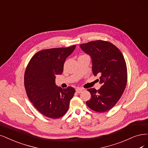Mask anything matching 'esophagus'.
<instances>
[{
    "instance_id": "1",
    "label": "esophagus",
    "mask_w": 148,
    "mask_h": 148,
    "mask_svg": "<svg viewBox=\"0 0 148 148\" xmlns=\"http://www.w3.org/2000/svg\"><path fill=\"white\" fill-rule=\"evenodd\" d=\"M84 88H77L75 89L76 92H77V93H80L81 92H82V91H84Z\"/></svg>"
}]
</instances>
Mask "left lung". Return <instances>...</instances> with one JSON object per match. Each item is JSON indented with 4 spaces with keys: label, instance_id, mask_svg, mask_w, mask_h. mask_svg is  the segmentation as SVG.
I'll return each mask as SVG.
<instances>
[{
    "label": "left lung",
    "instance_id": "8db88e82",
    "mask_svg": "<svg viewBox=\"0 0 148 148\" xmlns=\"http://www.w3.org/2000/svg\"><path fill=\"white\" fill-rule=\"evenodd\" d=\"M80 46L90 56L92 73L101 75L102 84L98 90H87L91 96L86 105L97 112H107L116 105L126 86L127 71L123 55L117 47L106 41H92Z\"/></svg>",
    "mask_w": 148,
    "mask_h": 148
}]
</instances>
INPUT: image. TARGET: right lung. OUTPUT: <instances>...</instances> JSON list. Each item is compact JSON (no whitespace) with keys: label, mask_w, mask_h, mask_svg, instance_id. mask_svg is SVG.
<instances>
[{"label":"right lung","mask_w":148,"mask_h":148,"mask_svg":"<svg viewBox=\"0 0 148 148\" xmlns=\"http://www.w3.org/2000/svg\"><path fill=\"white\" fill-rule=\"evenodd\" d=\"M76 46L45 49L36 52L27 66L24 86L29 99L44 115L52 119L63 116L69 108L75 89L62 88L56 75L62 74L64 63Z\"/></svg>","instance_id":"right-lung-1"}]
</instances>
